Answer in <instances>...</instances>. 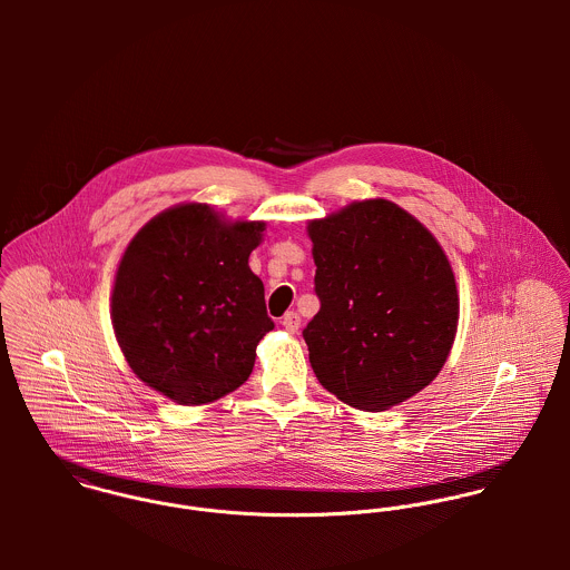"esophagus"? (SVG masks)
Masks as SVG:
<instances>
[{"mask_svg": "<svg viewBox=\"0 0 570 570\" xmlns=\"http://www.w3.org/2000/svg\"><path fill=\"white\" fill-rule=\"evenodd\" d=\"M281 325L285 326V331H289V333H296V331H298V326H301V316H298L296 312H287V314L283 316Z\"/></svg>", "mask_w": 570, "mask_h": 570, "instance_id": "34e87169", "label": "esophagus"}]
</instances>
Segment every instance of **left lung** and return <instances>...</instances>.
Returning <instances> with one entry per match:
<instances>
[{
	"mask_svg": "<svg viewBox=\"0 0 570 570\" xmlns=\"http://www.w3.org/2000/svg\"><path fill=\"white\" fill-rule=\"evenodd\" d=\"M321 312L305 326L328 393L380 412L423 391L459 325L452 265L432 233L389 199L353 202L307 226Z\"/></svg>",
	"mask_w": 570,
	"mask_h": 570,
	"instance_id": "left-lung-1",
	"label": "left lung"
}]
</instances>
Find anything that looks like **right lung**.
Masks as SVG:
<instances>
[{
	"mask_svg": "<svg viewBox=\"0 0 570 570\" xmlns=\"http://www.w3.org/2000/svg\"><path fill=\"white\" fill-rule=\"evenodd\" d=\"M263 222H228L179 204L127 245L111 292V325L131 371L179 406L210 404L247 382L256 344L274 328L249 269Z\"/></svg>",
	"mask_w": 570,
	"mask_h": 570,
	"instance_id": "1",
	"label": "right lung"
}]
</instances>
